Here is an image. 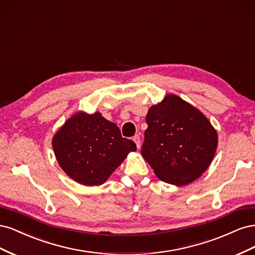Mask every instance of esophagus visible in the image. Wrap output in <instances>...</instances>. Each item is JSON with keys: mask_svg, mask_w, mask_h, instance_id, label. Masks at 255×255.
Segmentation results:
<instances>
[{"mask_svg": "<svg viewBox=\"0 0 255 255\" xmlns=\"http://www.w3.org/2000/svg\"><path fill=\"white\" fill-rule=\"evenodd\" d=\"M133 140H134V142L136 143L137 148L139 149V148H140V145H141V141H140V136H139V135H135V136L133 137Z\"/></svg>", "mask_w": 255, "mask_h": 255, "instance_id": "obj_1", "label": "esophagus"}]
</instances>
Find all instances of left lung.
<instances>
[{"label":"left lung","instance_id":"8db88e82","mask_svg":"<svg viewBox=\"0 0 255 255\" xmlns=\"http://www.w3.org/2000/svg\"><path fill=\"white\" fill-rule=\"evenodd\" d=\"M141 155L159 180L190 184L206 171L218 145L205 115L176 95H167L146 114Z\"/></svg>","mask_w":255,"mask_h":255}]
</instances>
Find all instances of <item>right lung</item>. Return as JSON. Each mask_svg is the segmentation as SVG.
I'll use <instances>...</instances> for the list:
<instances>
[{"mask_svg": "<svg viewBox=\"0 0 255 255\" xmlns=\"http://www.w3.org/2000/svg\"><path fill=\"white\" fill-rule=\"evenodd\" d=\"M60 168L76 183L98 186L106 182L136 144L101 113L76 112L52 138Z\"/></svg>", "mask_w": 255, "mask_h": 255, "instance_id": "1", "label": "right lung"}]
</instances>
